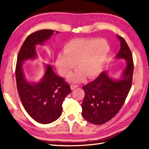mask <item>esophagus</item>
<instances>
[{
  "mask_svg": "<svg viewBox=\"0 0 149 149\" xmlns=\"http://www.w3.org/2000/svg\"><path fill=\"white\" fill-rule=\"evenodd\" d=\"M79 86L78 85H76V84H72L71 86H70V88H71V90H74L75 88H77Z\"/></svg>",
  "mask_w": 149,
  "mask_h": 149,
  "instance_id": "esophagus-1",
  "label": "esophagus"
}]
</instances>
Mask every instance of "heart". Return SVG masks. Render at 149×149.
Masks as SVG:
<instances>
[{
	"label": "heart",
	"mask_w": 149,
	"mask_h": 149,
	"mask_svg": "<svg viewBox=\"0 0 149 149\" xmlns=\"http://www.w3.org/2000/svg\"><path fill=\"white\" fill-rule=\"evenodd\" d=\"M109 50L108 43L103 40H72L63 47V53L57 54L56 66L60 74L68 77L76 68L77 63L80 70L72 77L73 82L83 81L85 75L94 78L105 68Z\"/></svg>",
	"instance_id": "heart-1"
}]
</instances>
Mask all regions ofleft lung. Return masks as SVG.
Returning <instances> with one entry per match:
<instances>
[{
  "label": "left lung",
  "mask_w": 149,
  "mask_h": 149,
  "mask_svg": "<svg viewBox=\"0 0 149 149\" xmlns=\"http://www.w3.org/2000/svg\"><path fill=\"white\" fill-rule=\"evenodd\" d=\"M117 36L120 49L115 58L127 62L121 77L111 78L104 71L83 87L85 95L81 104L82 115L93 124L102 125L113 118L122 108L131 88L134 70L132 53L125 40Z\"/></svg>",
  "instance_id": "1"
}]
</instances>
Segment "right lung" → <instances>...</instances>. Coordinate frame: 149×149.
Listing matches in <instances>:
<instances>
[{"instance_id":"1","label":"right lung","mask_w":149,"mask_h":149,"mask_svg":"<svg viewBox=\"0 0 149 149\" xmlns=\"http://www.w3.org/2000/svg\"><path fill=\"white\" fill-rule=\"evenodd\" d=\"M54 33L53 30L43 29L28 36L18 52L16 65V81L21 102L31 118L42 124L54 122L61 116L63 100L71 92L70 87L64 79L55 74L50 65H46L45 74L40 82L29 83L23 64L26 60L36 58V45H44Z\"/></svg>"}]
</instances>
